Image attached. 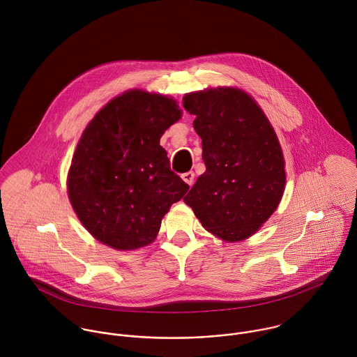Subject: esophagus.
Segmentation results:
<instances>
[{"label":"esophagus","mask_w":357,"mask_h":357,"mask_svg":"<svg viewBox=\"0 0 357 357\" xmlns=\"http://www.w3.org/2000/svg\"><path fill=\"white\" fill-rule=\"evenodd\" d=\"M181 177H183V180H184L190 187L194 184V178H195L194 172H187V173H184Z\"/></svg>","instance_id":"obj_1"}]
</instances>
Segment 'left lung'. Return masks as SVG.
<instances>
[{"label":"left lung","mask_w":357,"mask_h":357,"mask_svg":"<svg viewBox=\"0 0 357 357\" xmlns=\"http://www.w3.org/2000/svg\"><path fill=\"white\" fill-rule=\"evenodd\" d=\"M202 139L206 172L184 202L204 228L236 242L271 217L282 199L286 173L278 137L257 102L234 88L184 96Z\"/></svg>","instance_id":"8db88e82"}]
</instances>
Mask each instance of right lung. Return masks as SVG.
<instances>
[{"mask_svg":"<svg viewBox=\"0 0 357 357\" xmlns=\"http://www.w3.org/2000/svg\"><path fill=\"white\" fill-rule=\"evenodd\" d=\"M173 99L126 92L85 129L68 173V197L84 227L104 245L133 250L151 243L163 215L190 185L159 146L180 119Z\"/></svg>","mask_w":357,"mask_h":357,"instance_id":"add662e5","label":"right lung"}]
</instances>
